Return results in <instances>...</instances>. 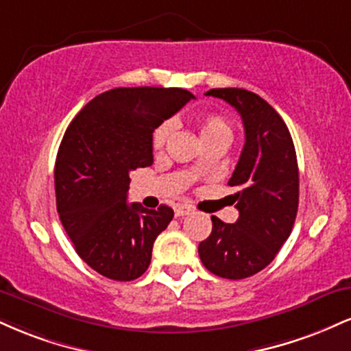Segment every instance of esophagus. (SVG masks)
Wrapping results in <instances>:
<instances>
[{
	"mask_svg": "<svg viewBox=\"0 0 351 351\" xmlns=\"http://www.w3.org/2000/svg\"><path fill=\"white\" fill-rule=\"evenodd\" d=\"M191 211H193V209L189 208V206H186V204H178V206H175V216H178V217L186 216Z\"/></svg>",
	"mask_w": 351,
	"mask_h": 351,
	"instance_id": "1",
	"label": "esophagus"
}]
</instances>
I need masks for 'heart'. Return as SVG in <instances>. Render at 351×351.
<instances>
[{
	"mask_svg": "<svg viewBox=\"0 0 351 351\" xmlns=\"http://www.w3.org/2000/svg\"><path fill=\"white\" fill-rule=\"evenodd\" d=\"M198 130H199V138L201 142H208V140H215V138H229L231 140L232 130L231 125L223 115L219 114H206L198 119ZM173 132V123L170 120H165L155 128L152 135V145L155 150H162L167 143V140L170 138ZM203 168L201 162L195 165V171H199Z\"/></svg>",
	"mask_w": 351,
	"mask_h": 351,
	"instance_id": "obj_1",
	"label": "heart"
}]
</instances>
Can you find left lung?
I'll return each instance as SVG.
<instances>
[{
	"label": "left lung",
	"instance_id": "left-lung-1",
	"mask_svg": "<svg viewBox=\"0 0 351 351\" xmlns=\"http://www.w3.org/2000/svg\"><path fill=\"white\" fill-rule=\"evenodd\" d=\"M243 119L245 142L229 186L239 217L213 216V231L198 245L204 267L224 279H245L272 263L291 236L299 208V167L291 132L263 97L244 88H211Z\"/></svg>",
	"mask_w": 351,
	"mask_h": 351
}]
</instances>
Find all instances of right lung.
Here are the masks:
<instances>
[{"label": "right lung", "instance_id": "add662e5", "mask_svg": "<svg viewBox=\"0 0 351 351\" xmlns=\"http://www.w3.org/2000/svg\"><path fill=\"white\" fill-rule=\"evenodd\" d=\"M191 99L176 87L112 88L67 127L54 168L58 213L75 252L100 276L134 280L150 265L173 209L128 204L130 173L150 167L155 128Z\"/></svg>", "mask_w": 351, "mask_h": 351}]
</instances>
